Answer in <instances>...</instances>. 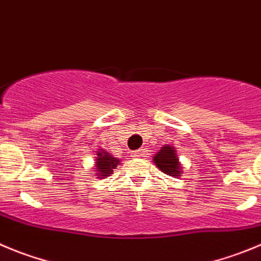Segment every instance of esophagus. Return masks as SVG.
I'll use <instances>...</instances> for the list:
<instances>
[{"mask_svg":"<svg viewBox=\"0 0 261 261\" xmlns=\"http://www.w3.org/2000/svg\"><path fill=\"white\" fill-rule=\"evenodd\" d=\"M145 155V150L144 149H138V150H134L133 152V157L139 158V157H144Z\"/></svg>","mask_w":261,"mask_h":261,"instance_id":"esophagus-1","label":"esophagus"}]
</instances>
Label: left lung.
<instances>
[{"label":"left lung","mask_w":261,"mask_h":261,"mask_svg":"<svg viewBox=\"0 0 261 261\" xmlns=\"http://www.w3.org/2000/svg\"><path fill=\"white\" fill-rule=\"evenodd\" d=\"M153 162L155 166L172 177H180L182 174V167L180 164L179 157L176 154V149L172 145H165L161 148L154 155H153Z\"/></svg>","instance_id":"1"}]
</instances>
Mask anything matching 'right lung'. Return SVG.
<instances>
[{"instance_id": "right-lung-1", "label": "right lung", "mask_w": 261, "mask_h": 261, "mask_svg": "<svg viewBox=\"0 0 261 261\" xmlns=\"http://www.w3.org/2000/svg\"><path fill=\"white\" fill-rule=\"evenodd\" d=\"M119 164H121V161L109 154L107 150L97 149L96 157H95V170H92V171L96 172L95 176L99 177V179H107L113 174L114 169H117Z\"/></svg>"}]
</instances>
